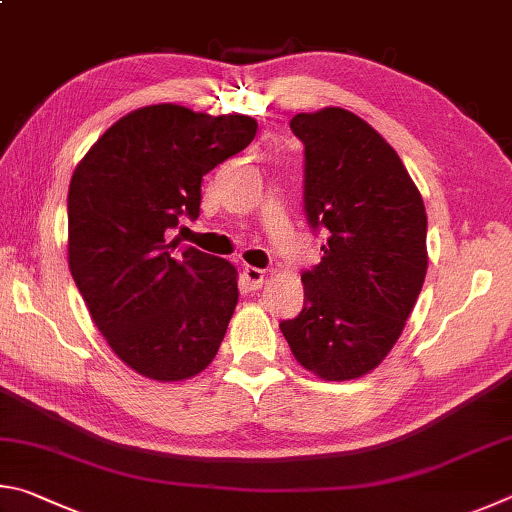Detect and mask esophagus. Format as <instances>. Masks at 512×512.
Wrapping results in <instances>:
<instances>
[{
	"label": "esophagus",
	"instance_id": "1",
	"mask_svg": "<svg viewBox=\"0 0 512 512\" xmlns=\"http://www.w3.org/2000/svg\"><path fill=\"white\" fill-rule=\"evenodd\" d=\"M242 281H245V285L249 290H261L263 283H265V270H261V267H245L242 270Z\"/></svg>",
	"mask_w": 512,
	"mask_h": 512
}]
</instances>
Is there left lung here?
Listing matches in <instances>:
<instances>
[{"mask_svg": "<svg viewBox=\"0 0 512 512\" xmlns=\"http://www.w3.org/2000/svg\"><path fill=\"white\" fill-rule=\"evenodd\" d=\"M290 128L306 146L308 220L328 240L301 276L303 310L281 333L317 378L357 380L391 353L423 290L425 204L398 152L357 114L324 107Z\"/></svg>", "mask_w": 512, "mask_h": 512, "instance_id": "1", "label": "left lung"}]
</instances>
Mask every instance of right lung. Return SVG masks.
I'll list each match as a JSON object with an SVG mask.
<instances>
[{"mask_svg":"<svg viewBox=\"0 0 512 512\" xmlns=\"http://www.w3.org/2000/svg\"><path fill=\"white\" fill-rule=\"evenodd\" d=\"M245 114L146 105L98 137L71 175L67 261L96 328L143 378L182 382L213 362L238 303V272L168 231L197 218L202 177L247 148Z\"/></svg>","mask_w":512,"mask_h":512,"instance_id":"right-lung-1","label":"right lung"}]
</instances>
